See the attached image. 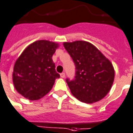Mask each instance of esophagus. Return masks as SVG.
Listing matches in <instances>:
<instances>
[{
  "label": "esophagus",
  "instance_id": "esophagus-1",
  "mask_svg": "<svg viewBox=\"0 0 133 133\" xmlns=\"http://www.w3.org/2000/svg\"><path fill=\"white\" fill-rule=\"evenodd\" d=\"M65 73H62V74H60V77L61 78H65Z\"/></svg>",
  "mask_w": 133,
  "mask_h": 133
}]
</instances>
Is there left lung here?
<instances>
[{
    "instance_id": "obj_1",
    "label": "left lung",
    "mask_w": 133,
    "mask_h": 133,
    "mask_svg": "<svg viewBox=\"0 0 133 133\" xmlns=\"http://www.w3.org/2000/svg\"><path fill=\"white\" fill-rule=\"evenodd\" d=\"M63 46L76 69L75 79L66 80L72 95L86 103L102 100L111 90L114 81L115 71L111 61L88 41L64 42Z\"/></svg>"
}]
</instances>
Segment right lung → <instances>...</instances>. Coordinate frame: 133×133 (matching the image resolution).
<instances>
[{"instance_id": "right-lung-1", "label": "right lung", "mask_w": 133, "mask_h": 133, "mask_svg": "<svg viewBox=\"0 0 133 133\" xmlns=\"http://www.w3.org/2000/svg\"><path fill=\"white\" fill-rule=\"evenodd\" d=\"M59 44L38 40L25 48L14 65V88L30 101H37L51 90L59 75L55 70L52 56Z\"/></svg>"}]
</instances>
